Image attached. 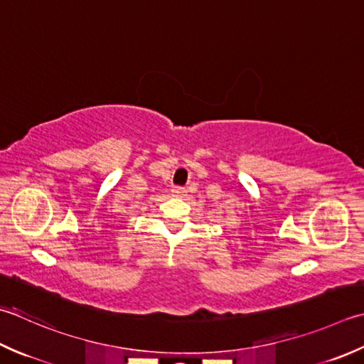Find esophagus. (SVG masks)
Instances as JSON below:
<instances>
[{
    "label": "esophagus",
    "instance_id": "1",
    "mask_svg": "<svg viewBox=\"0 0 364 364\" xmlns=\"http://www.w3.org/2000/svg\"><path fill=\"white\" fill-rule=\"evenodd\" d=\"M172 196L173 197H184V196H186V189L176 186V188L172 189Z\"/></svg>",
    "mask_w": 364,
    "mask_h": 364
}]
</instances>
